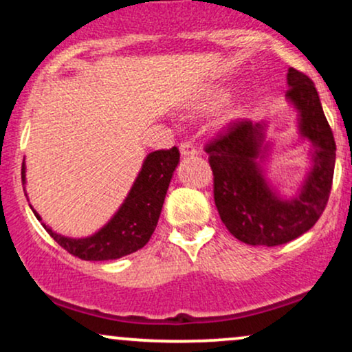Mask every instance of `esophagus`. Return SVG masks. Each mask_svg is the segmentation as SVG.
<instances>
[{"label": "esophagus", "instance_id": "34e87169", "mask_svg": "<svg viewBox=\"0 0 352 352\" xmlns=\"http://www.w3.org/2000/svg\"><path fill=\"white\" fill-rule=\"evenodd\" d=\"M180 153L182 155H193V153H197V147L188 140H185L180 144Z\"/></svg>", "mask_w": 352, "mask_h": 352}]
</instances>
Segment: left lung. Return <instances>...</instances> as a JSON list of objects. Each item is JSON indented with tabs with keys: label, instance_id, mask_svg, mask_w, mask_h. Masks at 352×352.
<instances>
[{
	"label": "left lung",
	"instance_id": "obj_1",
	"mask_svg": "<svg viewBox=\"0 0 352 352\" xmlns=\"http://www.w3.org/2000/svg\"><path fill=\"white\" fill-rule=\"evenodd\" d=\"M288 86L286 96L301 116V134L314 145L313 172L296 199H278L258 167L263 125L233 120L205 144L218 213L228 232L246 245L278 246L301 236L314 227L329 200L336 162L333 131L313 80L289 67Z\"/></svg>",
	"mask_w": 352,
	"mask_h": 352
}]
</instances>
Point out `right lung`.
Wrapping results in <instances>:
<instances>
[{
    "instance_id": "add662e5",
    "label": "right lung",
    "mask_w": 352,
    "mask_h": 352,
    "mask_svg": "<svg viewBox=\"0 0 352 352\" xmlns=\"http://www.w3.org/2000/svg\"><path fill=\"white\" fill-rule=\"evenodd\" d=\"M179 159L180 152L177 147L148 153L142 165V170L137 177L134 187L129 192V197L125 199L122 207L96 235L74 240V238L58 235L46 225L43 227L54 238L56 243L80 260H117L125 254L134 253L137 250L144 248L151 240ZM21 179L24 184V164L21 168ZM33 213L41 221V217L34 210Z\"/></svg>"
}]
</instances>
